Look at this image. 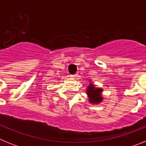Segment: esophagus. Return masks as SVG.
<instances>
[{
  "label": "esophagus",
  "mask_w": 146,
  "mask_h": 146,
  "mask_svg": "<svg viewBox=\"0 0 146 146\" xmlns=\"http://www.w3.org/2000/svg\"><path fill=\"white\" fill-rule=\"evenodd\" d=\"M71 77H72V79H76V78H77V74H72V75H71Z\"/></svg>",
  "instance_id": "esophagus-1"
}]
</instances>
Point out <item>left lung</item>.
<instances>
[{
	"mask_svg": "<svg viewBox=\"0 0 146 146\" xmlns=\"http://www.w3.org/2000/svg\"><path fill=\"white\" fill-rule=\"evenodd\" d=\"M102 89L101 88H96L93 83H90L86 89V94L89 98V102L91 104H99L102 101L103 97L101 94Z\"/></svg>",
	"mask_w": 146,
	"mask_h": 146,
	"instance_id": "left-lung-1",
	"label": "left lung"
}]
</instances>
